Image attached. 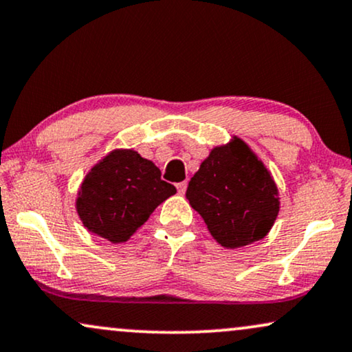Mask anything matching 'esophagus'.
<instances>
[{
    "mask_svg": "<svg viewBox=\"0 0 352 352\" xmlns=\"http://www.w3.org/2000/svg\"><path fill=\"white\" fill-rule=\"evenodd\" d=\"M186 185H188L186 182H180V184H177V190H179L180 195H184L186 191Z\"/></svg>",
    "mask_w": 352,
    "mask_h": 352,
    "instance_id": "1",
    "label": "esophagus"
}]
</instances>
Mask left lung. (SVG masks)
I'll list each match as a JSON object with an SVG mask.
<instances>
[{
  "label": "left lung",
  "instance_id": "1",
  "mask_svg": "<svg viewBox=\"0 0 352 352\" xmlns=\"http://www.w3.org/2000/svg\"><path fill=\"white\" fill-rule=\"evenodd\" d=\"M186 199L226 248L265 239L281 208L271 172L237 136L211 149L191 177Z\"/></svg>",
  "mask_w": 352,
  "mask_h": 352
}]
</instances>
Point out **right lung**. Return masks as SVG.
<instances>
[{"label": "right lung", "mask_w": 352, "mask_h": 352, "mask_svg": "<svg viewBox=\"0 0 352 352\" xmlns=\"http://www.w3.org/2000/svg\"><path fill=\"white\" fill-rule=\"evenodd\" d=\"M175 193V186L161 180L153 161L135 149H113L84 177L76 212L89 232L123 243Z\"/></svg>", "instance_id": "obj_1"}]
</instances>
